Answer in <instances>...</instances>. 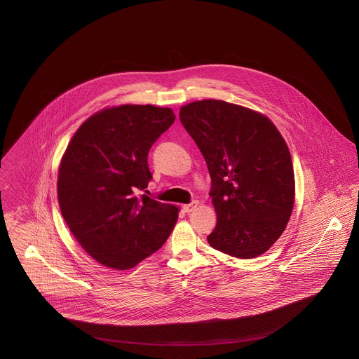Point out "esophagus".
<instances>
[{
  "instance_id": "34e87169",
  "label": "esophagus",
  "mask_w": 359,
  "mask_h": 359,
  "mask_svg": "<svg viewBox=\"0 0 359 359\" xmlns=\"http://www.w3.org/2000/svg\"><path fill=\"white\" fill-rule=\"evenodd\" d=\"M199 205V202L198 201H194V202H191V203H188V205H183V211L184 212H192L196 207Z\"/></svg>"
}]
</instances>
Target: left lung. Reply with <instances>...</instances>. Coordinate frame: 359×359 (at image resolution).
<instances>
[{
  "mask_svg": "<svg viewBox=\"0 0 359 359\" xmlns=\"http://www.w3.org/2000/svg\"><path fill=\"white\" fill-rule=\"evenodd\" d=\"M180 121L205 157L217 226L208 243L255 258L283 234L294 203L290 149L268 117L218 100L188 103Z\"/></svg>",
  "mask_w": 359,
  "mask_h": 359,
  "instance_id": "obj_1",
  "label": "left lung"
}]
</instances>
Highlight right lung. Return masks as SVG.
I'll list each match as a JSON object with an SVG mask.
<instances>
[{
    "instance_id": "add662e5",
    "label": "right lung",
    "mask_w": 359,
    "mask_h": 359,
    "mask_svg": "<svg viewBox=\"0 0 359 359\" xmlns=\"http://www.w3.org/2000/svg\"><path fill=\"white\" fill-rule=\"evenodd\" d=\"M175 121L168 107L122 104L86 120L71 138L57 199L71 233L106 268L125 271L157 252L177 221L176 205L147 195L148 154Z\"/></svg>"
}]
</instances>
